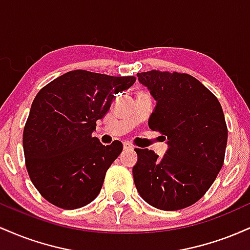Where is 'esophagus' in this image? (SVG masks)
<instances>
[{"instance_id":"34e87169","label":"esophagus","mask_w":250,"mask_h":250,"mask_svg":"<svg viewBox=\"0 0 250 250\" xmlns=\"http://www.w3.org/2000/svg\"><path fill=\"white\" fill-rule=\"evenodd\" d=\"M123 148H125V150H133L134 146L131 145L130 142H125V143H123Z\"/></svg>"}]
</instances>
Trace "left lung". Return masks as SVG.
Instances as JSON below:
<instances>
[{"mask_svg":"<svg viewBox=\"0 0 250 250\" xmlns=\"http://www.w3.org/2000/svg\"><path fill=\"white\" fill-rule=\"evenodd\" d=\"M156 101L149 128L167 137L162 157L135 148L134 182L146 202L161 210H179L199 201L225 161L228 130L222 107L199 80L188 74L137 73Z\"/></svg>","mask_w":250,"mask_h":250,"instance_id":"1","label":"left lung"}]
</instances>
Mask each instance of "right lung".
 <instances>
[{
  "mask_svg": "<svg viewBox=\"0 0 250 250\" xmlns=\"http://www.w3.org/2000/svg\"><path fill=\"white\" fill-rule=\"evenodd\" d=\"M135 81L134 76L71 70L34 99L23 130L25 166L33 185L54 206L81 208L100 194L123 146H103L93 131L115 95Z\"/></svg>",
  "mask_w": 250,
  "mask_h": 250,
  "instance_id": "1",
  "label": "right lung"
}]
</instances>
